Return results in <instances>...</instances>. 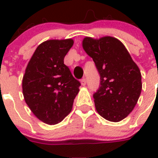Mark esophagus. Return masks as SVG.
Returning <instances> with one entry per match:
<instances>
[{"label":"esophagus","instance_id":"obj_1","mask_svg":"<svg viewBox=\"0 0 158 158\" xmlns=\"http://www.w3.org/2000/svg\"><path fill=\"white\" fill-rule=\"evenodd\" d=\"M86 83H87V80L85 78H84V79H81V84L83 85V86H84V85L86 84Z\"/></svg>","mask_w":158,"mask_h":158}]
</instances>
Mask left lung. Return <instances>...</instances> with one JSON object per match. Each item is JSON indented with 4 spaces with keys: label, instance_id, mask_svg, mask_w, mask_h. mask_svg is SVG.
I'll list each match as a JSON object with an SVG mask.
<instances>
[{
    "label": "left lung",
    "instance_id": "1",
    "mask_svg": "<svg viewBox=\"0 0 158 158\" xmlns=\"http://www.w3.org/2000/svg\"><path fill=\"white\" fill-rule=\"evenodd\" d=\"M82 45L100 74V87L94 94L97 111L106 120L119 122L134 110L139 98V68L117 38L85 37Z\"/></svg>",
    "mask_w": 158,
    "mask_h": 158
}]
</instances>
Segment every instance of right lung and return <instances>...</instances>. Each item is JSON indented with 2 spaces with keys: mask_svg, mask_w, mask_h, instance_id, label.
<instances>
[{
  "mask_svg": "<svg viewBox=\"0 0 158 158\" xmlns=\"http://www.w3.org/2000/svg\"><path fill=\"white\" fill-rule=\"evenodd\" d=\"M74 40L53 39L38 46L28 61L22 89L25 102L35 116L48 125L61 122L71 111L79 83L64 64Z\"/></svg>",
  "mask_w": 158,
  "mask_h": 158,
  "instance_id": "add662e5",
  "label": "right lung"
}]
</instances>
